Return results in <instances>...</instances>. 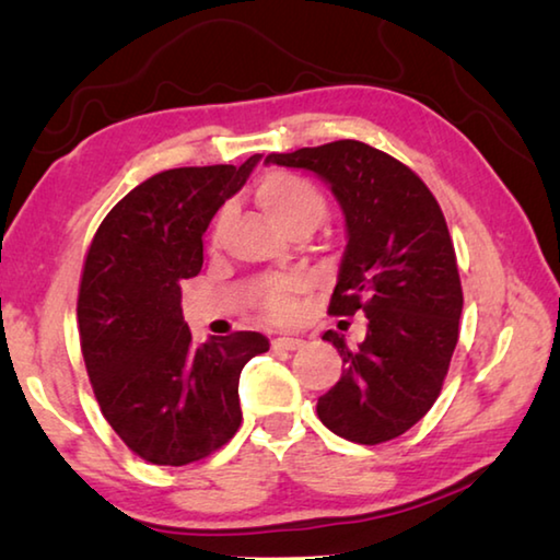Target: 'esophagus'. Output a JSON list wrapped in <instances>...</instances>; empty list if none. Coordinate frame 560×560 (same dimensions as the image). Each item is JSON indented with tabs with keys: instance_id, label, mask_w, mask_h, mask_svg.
<instances>
[{
	"instance_id": "1",
	"label": "esophagus",
	"mask_w": 560,
	"mask_h": 560,
	"mask_svg": "<svg viewBox=\"0 0 560 560\" xmlns=\"http://www.w3.org/2000/svg\"><path fill=\"white\" fill-rule=\"evenodd\" d=\"M302 345H305V341L298 339V337H278V339H272V349H282V351H295Z\"/></svg>"
}]
</instances>
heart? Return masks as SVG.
<instances>
[{"mask_svg":"<svg viewBox=\"0 0 560 560\" xmlns=\"http://www.w3.org/2000/svg\"><path fill=\"white\" fill-rule=\"evenodd\" d=\"M255 201L260 209L278 221L282 229L295 233H312L317 225L325 221L327 215V196L322 194L317 184L292 172H270L255 184L253 189ZM231 223V209H223L215 213L211 223V245H219L223 241L225 231ZM307 290L305 278H288L270 282L260 295V310L275 322H285L295 315V302L300 292Z\"/></svg>","mask_w":560,"mask_h":560,"instance_id":"b5f03b06","label":"heart"}]
</instances>
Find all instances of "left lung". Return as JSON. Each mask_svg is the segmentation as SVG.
Returning <instances> with one entry per match:
<instances>
[{
	"mask_svg": "<svg viewBox=\"0 0 560 560\" xmlns=\"http://www.w3.org/2000/svg\"><path fill=\"white\" fill-rule=\"evenodd\" d=\"M268 164L315 172L347 219L329 315H366V339L349 349L337 331L345 371L317 400L331 433L359 445L404 435L440 396L457 347L463 285L445 215L404 162L357 140L268 154Z\"/></svg>",
	"mask_w": 560,
	"mask_h": 560,
	"instance_id": "obj_1",
	"label": "left lung"
}]
</instances>
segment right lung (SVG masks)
<instances>
[{"instance_id": "1", "label": "right lung", "mask_w": 560, "mask_h": 560, "mask_svg": "<svg viewBox=\"0 0 560 560\" xmlns=\"http://www.w3.org/2000/svg\"><path fill=\"white\" fill-rule=\"evenodd\" d=\"M262 154L241 166H179L150 176L113 206L88 248L78 331L93 394L135 455L182 467L241 428L238 378L270 349L258 331L194 345L182 280L203 265V233Z\"/></svg>"}]
</instances>
